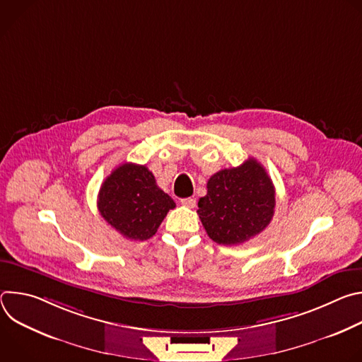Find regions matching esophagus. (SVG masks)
Instances as JSON below:
<instances>
[{
    "mask_svg": "<svg viewBox=\"0 0 362 362\" xmlns=\"http://www.w3.org/2000/svg\"><path fill=\"white\" fill-rule=\"evenodd\" d=\"M182 204L186 206V208H194V206H196V199H193V197L182 199Z\"/></svg>",
    "mask_w": 362,
    "mask_h": 362,
    "instance_id": "34e87169",
    "label": "esophagus"
}]
</instances>
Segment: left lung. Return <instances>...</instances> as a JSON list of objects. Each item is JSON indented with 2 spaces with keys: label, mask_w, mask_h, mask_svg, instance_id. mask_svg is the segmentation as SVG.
I'll return each mask as SVG.
<instances>
[{
  "label": "left lung",
  "mask_w": 362,
  "mask_h": 362,
  "mask_svg": "<svg viewBox=\"0 0 362 362\" xmlns=\"http://www.w3.org/2000/svg\"><path fill=\"white\" fill-rule=\"evenodd\" d=\"M197 215L209 238L219 245H239L259 235L275 212V187L255 159L223 169L208 180Z\"/></svg>",
  "instance_id": "left-lung-1"
}]
</instances>
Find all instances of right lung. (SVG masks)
<instances>
[{
	"instance_id": "add662e5",
	"label": "right lung",
	"mask_w": 362,
	"mask_h": 362,
	"mask_svg": "<svg viewBox=\"0 0 362 362\" xmlns=\"http://www.w3.org/2000/svg\"><path fill=\"white\" fill-rule=\"evenodd\" d=\"M97 206L103 219L124 238L146 240L158 232L176 203L146 166L123 163L103 182Z\"/></svg>"
}]
</instances>
